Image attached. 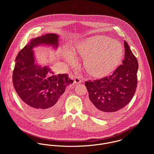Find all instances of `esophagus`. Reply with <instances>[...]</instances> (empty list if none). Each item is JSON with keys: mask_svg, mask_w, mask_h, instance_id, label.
Segmentation results:
<instances>
[{"mask_svg": "<svg viewBox=\"0 0 154 154\" xmlns=\"http://www.w3.org/2000/svg\"><path fill=\"white\" fill-rule=\"evenodd\" d=\"M74 82L75 84H80V83H81V80L80 79V78L79 77H75L74 78Z\"/></svg>", "mask_w": 154, "mask_h": 154, "instance_id": "34e87169", "label": "esophagus"}]
</instances>
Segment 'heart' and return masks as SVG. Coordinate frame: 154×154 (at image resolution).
Segmentation results:
<instances>
[{
    "mask_svg": "<svg viewBox=\"0 0 154 154\" xmlns=\"http://www.w3.org/2000/svg\"><path fill=\"white\" fill-rule=\"evenodd\" d=\"M78 54L84 60L88 73L95 78H102L112 72L120 64L124 54L122 44L104 35H95L86 38L78 44ZM67 61L72 62L73 54L67 51Z\"/></svg>",
    "mask_w": 154,
    "mask_h": 154,
    "instance_id": "heart-1",
    "label": "heart"
}]
</instances>
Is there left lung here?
<instances>
[{"label": "left lung", "instance_id": "obj_1", "mask_svg": "<svg viewBox=\"0 0 154 154\" xmlns=\"http://www.w3.org/2000/svg\"><path fill=\"white\" fill-rule=\"evenodd\" d=\"M123 64L109 76L86 81L89 100L88 109L94 116L106 119L125 107L131 100L137 87L138 62L126 41Z\"/></svg>", "mask_w": 154, "mask_h": 154}]
</instances>
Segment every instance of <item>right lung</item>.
<instances>
[{"instance_id":"obj_1","label":"right lung","mask_w":154,"mask_h":154,"mask_svg":"<svg viewBox=\"0 0 154 154\" xmlns=\"http://www.w3.org/2000/svg\"><path fill=\"white\" fill-rule=\"evenodd\" d=\"M59 35L46 34L32 39L19 52L13 71L12 81L26 109L38 117L56 114L62 104V94L73 82L67 74L54 75L48 66L35 63L34 47L40 44L58 47Z\"/></svg>"}]
</instances>
